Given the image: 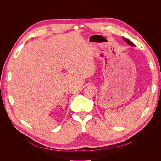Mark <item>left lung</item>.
I'll use <instances>...</instances> for the list:
<instances>
[{
  "label": "left lung",
  "mask_w": 161,
  "mask_h": 161,
  "mask_svg": "<svg viewBox=\"0 0 161 161\" xmlns=\"http://www.w3.org/2000/svg\"><path fill=\"white\" fill-rule=\"evenodd\" d=\"M124 41L125 42H127L128 43V44L129 45H131V46H134L135 45L134 44V43H132V42H130L129 40H128V39H126V38H124Z\"/></svg>",
  "instance_id": "1"
}]
</instances>
